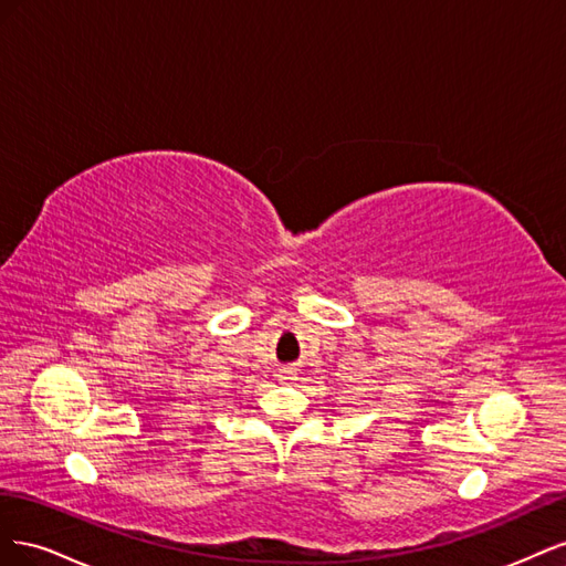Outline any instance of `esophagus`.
<instances>
[{
    "label": "esophagus",
    "mask_w": 566,
    "mask_h": 566,
    "mask_svg": "<svg viewBox=\"0 0 566 566\" xmlns=\"http://www.w3.org/2000/svg\"><path fill=\"white\" fill-rule=\"evenodd\" d=\"M293 370H281V380H290V378H293Z\"/></svg>",
    "instance_id": "esophagus-1"
}]
</instances>
